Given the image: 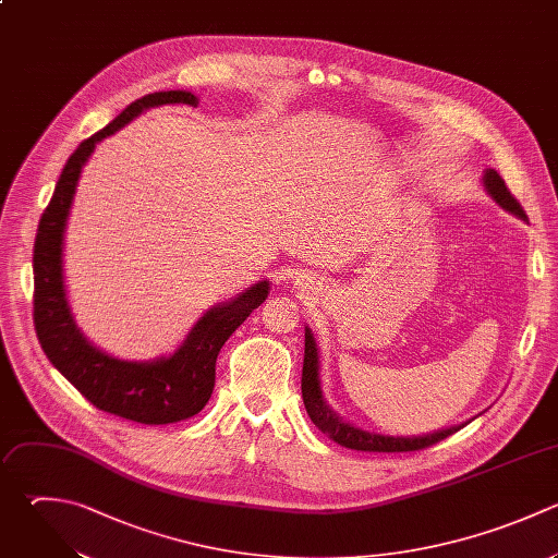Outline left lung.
Masks as SVG:
<instances>
[{"mask_svg": "<svg viewBox=\"0 0 558 558\" xmlns=\"http://www.w3.org/2000/svg\"><path fill=\"white\" fill-rule=\"evenodd\" d=\"M484 187L490 194V198L506 211L519 216L525 220V211L523 207L517 203V198L508 192L504 179L486 168L484 177ZM320 362H318V347L314 340V333L305 327V357H303V377H301V392H303V403L305 410L312 418V423L325 434L329 436L333 442L349 447V449H357V451H416V449H425L447 436H451L453 432H458L460 427H464L466 423L447 427V429H438L432 434H423V436H384V434H375V432H366L360 429L355 425H349L347 421H342L323 399V390H320Z\"/></svg>", "mask_w": 558, "mask_h": 558, "instance_id": "left-lung-1", "label": "left lung"}]
</instances>
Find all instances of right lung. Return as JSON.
Here are the masks:
<instances>
[{
    "instance_id": "1",
    "label": "right lung",
    "mask_w": 558,
    "mask_h": 558,
    "mask_svg": "<svg viewBox=\"0 0 558 558\" xmlns=\"http://www.w3.org/2000/svg\"><path fill=\"white\" fill-rule=\"evenodd\" d=\"M161 105L196 107L190 92H157L129 105L109 126L85 140L68 159L35 240V329L48 360L96 408L146 425H166L198 414L216 384V357L229 336L259 307L270 290L259 281L229 303L211 307L170 357L153 362L118 360L94 347L78 329L63 277L65 227L83 166L96 144L142 111Z\"/></svg>"
}]
</instances>
